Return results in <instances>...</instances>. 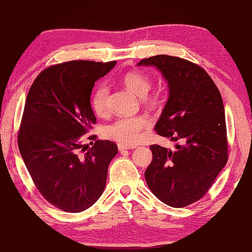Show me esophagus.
<instances>
[{"instance_id": "1", "label": "esophagus", "mask_w": 252, "mask_h": 252, "mask_svg": "<svg viewBox=\"0 0 252 252\" xmlns=\"http://www.w3.org/2000/svg\"><path fill=\"white\" fill-rule=\"evenodd\" d=\"M118 148H119V150H120V151H123V150H127V149H134L135 147H133V146H126V144L119 143L118 144Z\"/></svg>"}]
</instances>
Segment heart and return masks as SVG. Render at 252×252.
<instances>
[{"label": "heart", "mask_w": 252, "mask_h": 252, "mask_svg": "<svg viewBox=\"0 0 252 252\" xmlns=\"http://www.w3.org/2000/svg\"><path fill=\"white\" fill-rule=\"evenodd\" d=\"M122 83L127 90L151 106L160 102V93H148L150 91L152 81L147 73L140 71H130L122 76ZM109 91L104 85H99L92 93L91 105L97 116L106 113V100ZM151 121L147 116H134L119 118L105 127V135L119 143L132 146L142 136V131L150 126Z\"/></svg>", "instance_id": "obj_1"}]
</instances>
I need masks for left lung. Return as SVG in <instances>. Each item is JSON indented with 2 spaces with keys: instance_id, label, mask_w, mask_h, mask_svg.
Listing matches in <instances>:
<instances>
[{
  "instance_id": "8db88e82",
  "label": "left lung",
  "mask_w": 252,
  "mask_h": 252,
  "mask_svg": "<svg viewBox=\"0 0 252 252\" xmlns=\"http://www.w3.org/2000/svg\"><path fill=\"white\" fill-rule=\"evenodd\" d=\"M138 65L156 66L168 81L169 99L155 130L181 141L173 151L150 146L147 185L163 203L187 207L208 192L228 161L222 97L210 75L188 60L161 54L143 59Z\"/></svg>"
}]
</instances>
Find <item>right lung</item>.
<instances>
[{"instance_id":"right-lung-1","label":"right lung","mask_w":252,"mask_h":252,"mask_svg":"<svg viewBox=\"0 0 252 252\" xmlns=\"http://www.w3.org/2000/svg\"><path fill=\"white\" fill-rule=\"evenodd\" d=\"M114 65L116 61L60 63L42 71L30 88L19 149L36 189L60 210H87L105 188L117 144L90 135L94 144L87 149L82 140L96 122L92 89Z\"/></svg>"}]
</instances>
